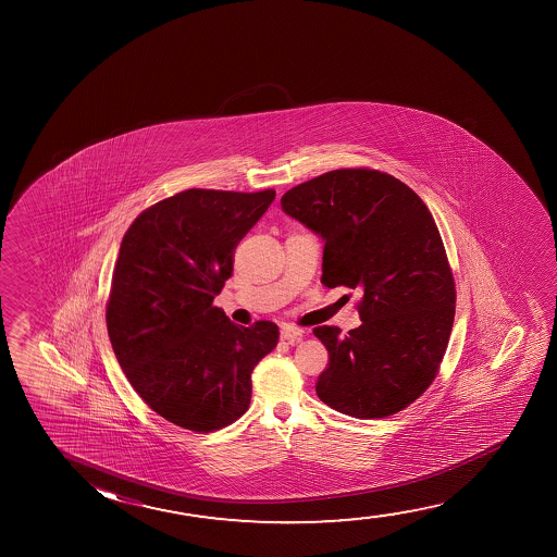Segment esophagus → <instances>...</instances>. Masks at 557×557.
Wrapping results in <instances>:
<instances>
[{
	"mask_svg": "<svg viewBox=\"0 0 557 557\" xmlns=\"http://www.w3.org/2000/svg\"><path fill=\"white\" fill-rule=\"evenodd\" d=\"M302 335H305V329L302 327H295V325H289V323H285L282 327V338L289 344L298 343Z\"/></svg>",
	"mask_w": 557,
	"mask_h": 557,
	"instance_id": "34e87169",
	"label": "esophagus"
}]
</instances>
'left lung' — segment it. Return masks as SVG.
I'll return each mask as SVG.
<instances>
[{
	"label": "left lung",
	"instance_id": "8db88e82",
	"mask_svg": "<svg viewBox=\"0 0 557 557\" xmlns=\"http://www.w3.org/2000/svg\"><path fill=\"white\" fill-rule=\"evenodd\" d=\"M282 209L323 237L321 283L363 290L358 329H313L329 351L321 401L356 419L404 411L440 373L457 302L426 203L396 176L356 168L298 184Z\"/></svg>",
	"mask_w": 557,
	"mask_h": 557
}]
</instances>
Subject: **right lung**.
Instances as JSON below:
<instances>
[{
	"instance_id": "obj_1",
	"label": "right lung",
	"mask_w": 557,
	"mask_h": 557,
	"mask_svg": "<svg viewBox=\"0 0 557 557\" xmlns=\"http://www.w3.org/2000/svg\"><path fill=\"white\" fill-rule=\"evenodd\" d=\"M275 190L178 191L145 209L125 232L107 302L115 358L152 411L184 430L214 432L251 404V373L274 350L272 321L242 327L214 295L234 252Z\"/></svg>"
}]
</instances>
